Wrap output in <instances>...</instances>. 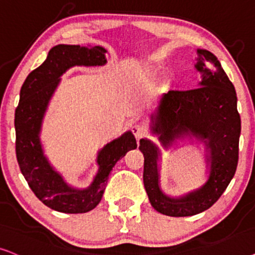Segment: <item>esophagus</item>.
I'll use <instances>...</instances> for the list:
<instances>
[{
  "mask_svg": "<svg viewBox=\"0 0 255 255\" xmlns=\"http://www.w3.org/2000/svg\"><path fill=\"white\" fill-rule=\"evenodd\" d=\"M131 133L136 138H141L145 134V128L141 124H134L131 126Z\"/></svg>",
  "mask_w": 255,
  "mask_h": 255,
  "instance_id": "esophagus-1",
  "label": "esophagus"
}]
</instances>
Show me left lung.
I'll list each match as a JSON object with an SVG mask.
<instances>
[{"label": "left lung", "instance_id": "8db88e82", "mask_svg": "<svg viewBox=\"0 0 255 255\" xmlns=\"http://www.w3.org/2000/svg\"><path fill=\"white\" fill-rule=\"evenodd\" d=\"M197 53L195 67L202 73V81L197 88L164 94L159 114L151 117V131L159 135L158 140L165 148L185 136L204 142L209 149L208 181L184 196L169 197L159 186L158 148L147 138L140 140L138 147L144 156L143 183L149 202L156 211L170 217L193 216L211 208L230 184L238 165L242 122L236 90L215 54L202 49Z\"/></svg>", "mask_w": 255, "mask_h": 255}]
</instances>
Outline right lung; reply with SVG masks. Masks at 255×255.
Instances as JSON below:
<instances>
[{
  "instance_id": "add662e5",
  "label": "right lung",
  "mask_w": 255,
  "mask_h": 255,
  "mask_svg": "<svg viewBox=\"0 0 255 255\" xmlns=\"http://www.w3.org/2000/svg\"><path fill=\"white\" fill-rule=\"evenodd\" d=\"M103 46H53L42 65L26 77L15 112L16 157L25 181L47 208L64 213H85L99 204L112 169L126 152L137 147L131 131H126L99 150V165L86 189H76L54 170L43 152L39 133L44 114L60 77L73 66H99L107 63Z\"/></svg>"
}]
</instances>
